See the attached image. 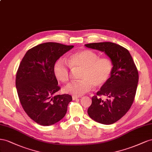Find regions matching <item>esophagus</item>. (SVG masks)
<instances>
[{
  "label": "esophagus",
  "mask_w": 152,
  "mask_h": 152,
  "mask_svg": "<svg viewBox=\"0 0 152 152\" xmlns=\"http://www.w3.org/2000/svg\"><path fill=\"white\" fill-rule=\"evenodd\" d=\"M72 99H73V100H76V99H77L79 98L78 97L75 96V95H73V96H72Z\"/></svg>",
  "instance_id": "esophagus-1"
}]
</instances>
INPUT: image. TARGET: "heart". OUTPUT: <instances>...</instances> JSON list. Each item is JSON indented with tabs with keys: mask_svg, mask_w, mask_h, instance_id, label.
<instances>
[{
	"mask_svg": "<svg viewBox=\"0 0 152 152\" xmlns=\"http://www.w3.org/2000/svg\"><path fill=\"white\" fill-rule=\"evenodd\" d=\"M70 67L73 71L81 69L80 80L72 81L64 88V92L76 96H81L92 89L103 86L110 79L113 71V63L107 57H99L90 50H83L70 55L67 62L58 59L53 67V72L57 80L66 83L71 76Z\"/></svg>",
	"mask_w": 152,
	"mask_h": 152,
	"instance_id": "heart-1",
	"label": "heart"
}]
</instances>
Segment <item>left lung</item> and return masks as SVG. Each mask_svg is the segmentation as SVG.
Returning <instances> with one entry per match:
<instances>
[{"instance_id": "obj_1", "label": "left lung", "mask_w": 152, "mask_h": 152, "mask_svg": "<svg viewBox=\"0 0 152 152\" xmlns=\"http://www.w3.org/2000/svg\"><path fill=\"white\" fill-rule=\"evenodd\" d=\"M85 46L104 52L113 66L110 79L92 97L88 114L97 122L114 124L127 113L134 102L139 80L137 67L129 51L119 45L103 42ZM102 95L108 99L103 101Z\"/></svg>"}]
</instances>
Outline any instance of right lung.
<instances>
[{
  "label": "right lung",
  "mask_w": 152,
  "mask_h": 152,
  "mask_svg": "<svg viewBox=\"0 0 152 152\" xmlns=\"http://www.w3.org/2000/svg\"><path fill=\"white\" fill-rule=\"evenodd\" d=\"M74 46L45 42L28 50L16 76V87L26 113L37 124L48 126L62 120L72 100L69 94L55 95L60 89L53 72L56 61Z\"/></svg>",
  "instance_id": "right-lung-1"
}]
</instances>
